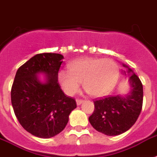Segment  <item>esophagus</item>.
I'll return each instance as SVG.
<instances>
[{
  "mask_svg": "<svg viewBox=\"0 0 157 157\" xmlns=\"http://www.w3.org/2000/svg\"><path fill=\"white\" fill-rule=\"evenodd\" d=\"M83 102H84V100H82V99H76V104H77V105H80Z\"/></svg>",
  "mask_w": 157,
  "mask_h": 157,
  "instance_id": "1",
  "label": "esophagus"
}]
</instances>
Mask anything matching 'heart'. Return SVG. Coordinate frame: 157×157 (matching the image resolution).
<instances>
[{
    "instance_id": "obj_1",
    "label": "heart",
    "mask_w": 157,
    "mask_h": 157,
    "mask_svg": "<svg viewBox=\"0 0 157 157\" xmlns=\"http://www.w3.org/2000/svg\"><path fill=\"white\" fill-rule=\"evenodd\" d=\"M119 66L110 58H83L69 64V71L62 69L58 81L66 94L72 96L80 89L81 83L93 97H102L114 88L119 78Z\"/></svg>"
}]
</instances>
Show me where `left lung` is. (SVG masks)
<instances>
[{"mask_svg":"<svg viewBox=\"0 0 157 157\" xmlns=\"http://www.w3.org/2000/svg\"><path fill=\"white\" fill-rule=\"evenodd\" d=\"M129 83L132 89L126 97L108 96L93 101L94 112L89 121L97 131L107 136L120 135L137 121L143 105V85L135 73L130 76Z\"/></svg>","mask_w":157,"mask_h":157,"instance_id":"8db88e82","label":"left lung"}]
</instances>
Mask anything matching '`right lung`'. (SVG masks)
Returning a JSON list of instances; mask_svg holds the SVG:
<instances>
[{"label":"right lung","instance_id":"right-lung-1","mask_svg":"<svg viewBox=\"0 0 157 157\" xmlns=\"http://www.w3.org/2000/svg\"><path fill=\"white\" fill-rule=\"evenodd\" d=\"M61 54H36L18 68L11 89V101L21 125L32 135L50 138L64 130L76 108L74 98L64 94L58 82ZM44 72L41 83L36 75Z\"/></svg>","mask_w":157,"mask_h":157}]
</instances>
